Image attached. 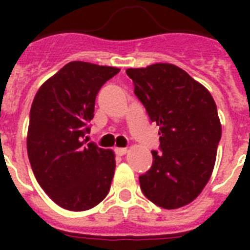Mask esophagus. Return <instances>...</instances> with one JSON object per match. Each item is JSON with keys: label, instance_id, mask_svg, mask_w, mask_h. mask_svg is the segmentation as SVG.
<instances>
[{"label": "esophagus", "instance_id": "1", "mask_svg": "<svg viewBox=\"0 0 250 250\" xmlns=\"http://www.w3.org/2000/svg\"><path fill=\"white\" fill-rule=\"evenodd\" d=\"M115 152H116L118 155L123 156L127 152V147H116V149H115Z\"/></svg>", "mask_w": 250, "mask_h": 250}]
</instances>
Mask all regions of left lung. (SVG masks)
Returning <instances> with one entry per match:
<instances>
[{"label": "left lung", "mask_w": 250, "mask_h": 250, "mask_svg": "<svg viewBox=\"0 0 250 250\" xmlns=\"http://www.w3.org/2000/svg\"><path fill=\"white\" fill-rule=\"evenodd\" d=\"M134 92L159 126L161 151L139 176L150 202L178 209L198 198L213 173L222 138L216 105L205 86L173 63L127 68Z\"/></svg>", "instance_id": "8db88e82"}]
</instances>
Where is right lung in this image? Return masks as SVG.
<instances>
[{
	"instance_id": "right-lung-1",
	"label": "right lung",
	"mask_w": 250,
	"mask_h": 250,
	"mask_svg": "<svg viewBox=\"0 0 250 250\" xmlns=\"http://www.w3.org/2000/svg\"><path fill=\"white\" fill-rule=\"evenodd\" d=\"M120 68L71 61L41 85L30 111L27 154L37 183L52 202L71 211L105 199L115 154L83 140L101 86Z\"/></svg>"
}]
</instances>
